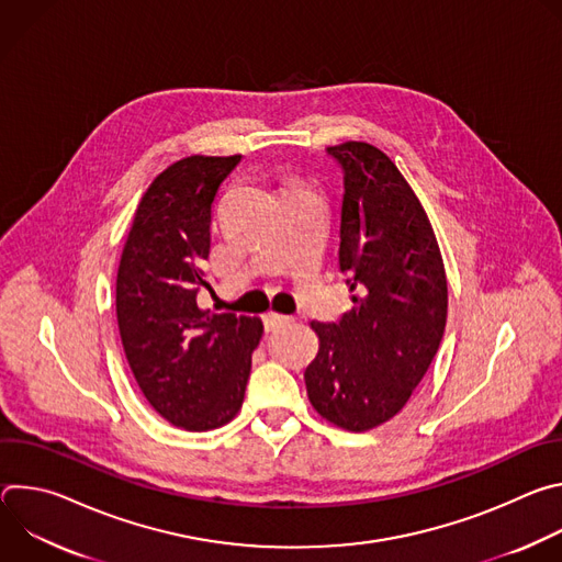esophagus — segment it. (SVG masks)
I'll use <instances>...</instances> for the list:
<instances>
[{
    "instance_id": "34e87169",
    "label": "esophagus",
    "mask_w": 562,
    "mask_h": 562,
    "mask_svg": "<svg viewBox=\"0 0 562 562\" xmlns=\"http://www.w3.org/2000/svg\"><path fill=\"white\" fill-rule=\"evenodd\" d=\"M289 319H291V317H289V315H284V313L269 311V313H265V329H267V331H273V329H278V327L286 325Z\"/></svg>"
}]
</instances>
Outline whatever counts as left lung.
<instances>
[{
  "instance_id": "8db88e82",
  "label": "left lung",
  "mask_w": 562,
  "mask_h": 562,
  "mask_svg": "<svg viewBox=\"0 0 562 562\" xmlns=\"http://www.w3.org/2000/svg\"><path fill=\"white\" fill-rule=\"evenodd\" d=\"M342 169L340 271L358 291L304 371L313 409L367 431L407 405L445 334L447 278L434 228L391 159L367 142L329 146Z\"/></svg>"
}]
</instances>
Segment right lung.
<instances>
[{"label": "right lung", "mask_w": 562, "mask_h": 562, "mask_svg": "<svg viewBox=\"0 0 562 562\" xmlns=\"http://www.w3.org/2000/svg\"><path fill=\"white\" fill-rule=\"evenodd\" d=\"M243 155H191L146 189L117 269V325L148 405L176 427L209 431L243 407L262 319L200 308L211 206Z\"/></svg>", "instance_id": "1"}]
</instances>
